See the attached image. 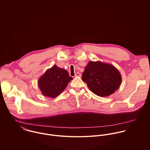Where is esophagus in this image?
Segmentation results:
<instances>
[{
	"label": "esophagus",
	"instance_id": "esophagus-1",
	"mask_svg": "<svg viewBox=\"0 0 150 150\" xmlns=\"http://www.w3.org/2000/svg\"><path fill=\"white\" fill-rule=\"evenodd\" d=\"M81 74L79 73V72L76 73V74H75V77H81Z\"/></svg>",
	"mask_w": 150,
	"mask_h": 150
}]
</instances>
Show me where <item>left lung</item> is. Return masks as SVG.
I'll list each match as a JSON object with an SVG mask.
<instances>
[{"instance_id":"obj_1","label":"left lung","mask_w":150,"mask_h":150,"mask_svg":"<svg viewBox=\"0 0 150 150\" xmlns=\"http://www.w3.org/2000/svg\"><path fill=\"white\" fill-rule=\"evenodd\" d=\"M82 80L95 95L105 97L120 88L122 77L113 65L100 61H91L86 66Z\"/></svg>"}]
</instances>
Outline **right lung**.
<instances>
[{"label":"right lung","mask_w":150,"mask_h":150,"mask_svg":"<svg viewBox=\"0 0 150 150\" xmlns=\"http://www.w3.org/2000/svg\"><path fill=\"white\" fill-rule=\"evenodd\" d=\"M71 80L67 70L54 64L40 77L38 86L44 96L54 98L63 92Z\"/></svg>","instance_id":"add662e5"}]
</instances>
